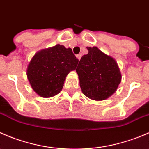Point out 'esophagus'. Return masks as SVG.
<instances>
[{"mask_svg": "<svg viewBox=\"0 0 149 149\" xmlns=\"http://www.w3.org/2000/svg\"><path fill=\"white\" fill-rule=\"evenodd\" d=\"M81 56H82V54L81 53H79V54H78V55H76V58H77L79 60L81 59Z\"/></svg>", "mask_w": 149, "mask_h": 149, "instance_id": "obj_1", "label": "esophagus"}]
</instances>
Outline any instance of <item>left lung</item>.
<instances>
[{
  "label": "left lung",
  "mask_w": 149,
  "mask_h": 149,
  "mask_svg": "<svg viewBox=\"0 0 149 149\" xmlns=\"http://www.w3.org/2000/svg\"><path fill=\"white\" fill-rule=\"evenodd\" d=\"M88 52L81 58L76 68L80 86L85 96L104 100L115 92L121 81L116 61L97 47H87Z\"/></svg>",
  "instance_id": "1"
}]
</instances>
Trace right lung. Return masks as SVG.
Returning a JSON list of instances; mask_svg holds the SVG:
<instances>
[{
  "instance_id": "obj_1",
  "label": "right lung",
  "mask_w": 149,
  "mask_h": 149,
  "mask_svg": "<svg viewBox=\"0 0 149 149\" xmlns=\"http://www.w3.org/2000/svg\"><path fill=\"white\" fill-rule=\"evenodd\" d=\"M78 63L70 48L57 45L34 55L28 65V80L37 94L53 97L61 92L66 76L76 69Z\"/></svg>"
}]
</instances>
